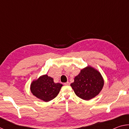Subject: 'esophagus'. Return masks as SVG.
Listing matches in <instances>:
<instances>
[{
	"label": "esophagus",
	"instance_id": "esophagus-1",
	"mask_svg": "<svg viewBox=\"0 0 129 129\" xmlns=\"http://www.w3.org/2000/svg\"><path fill=\"white\" fill-rule=\"evenodd\" d=\"M64 85H69L70 83L69 82H67L64 83Z\"/></svg>",
	"mask_w": 129,
	"mask_h": 129
}]
</instances>
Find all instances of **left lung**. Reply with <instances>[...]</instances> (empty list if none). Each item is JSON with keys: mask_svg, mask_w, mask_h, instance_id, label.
<instances>
[{"mask_svg": "<svg viewBox=\"0 0 129 129\" xmlns=\"http://www.w3.org/2000/svg\"><path fill=\"white\" fill-rule=\"evenodd\" d=\"M104 85V80L101 73L90 65L81 70L71 84L76 95L86 101L99 95Z\"/></svg>", "mask_w": 129, "mask_h": 129, "instance_id": "8db88e82", "label": "left lung"}]
</instances>
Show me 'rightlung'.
<instances>
[{"label":"right lung","mask_w":129,"mask_h":129,"mask_svg":"<svg viewBox=\"0 0 129 129\" xmlns=\"http://www.w3.org/2000/svg\"><path fill=\"white\" fill-rule=\"evenodd\" d=\"M62 86V84L55 83L53 78L46 74L32 81L30 85V90L32 94L38 99L48 102L58 95Z\"/></svg>","instance_id":"right-lung-1"}]
</instances>
